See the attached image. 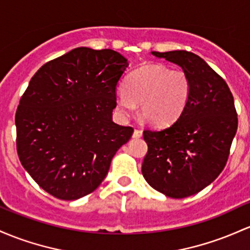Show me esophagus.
I'll list each match as a JSON object with an SVG mask.
<instances>
[{"instance_id":"obj_1","label":"esophagus","mask_w":250,"mask_h":250,"mask_svg":"<svg viewBox=\"0 0 250 250\" xmlns=\"http://www.w3.org/2000/svg\"><path fill=\"white\" fill-rule=\"evenodd\" d=\"M141 136H142V130H140V129L134 130V133H133L134 139H139V138H141Z\"/></svg>"}]
</instances>
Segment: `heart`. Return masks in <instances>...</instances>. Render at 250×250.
<instances>
[{
    "instance_id": "obj_1",
    "label": "heart",
    "mask_w": 250,
    "mask_h": 250,
    "mask_svg": "<svg viewBox=\"0 0 250 250\" xmlns=\"http://www.w3.org/2000/svg\"><path fill=\"white\" fill-rule=\"evenodd\" d=\"M190 96L191 81L183 70L147 65L128 77L115 96V108L125 120L140 103V114L148 125L164 127L183 114Z\"/></svg>"
}]
</instances>
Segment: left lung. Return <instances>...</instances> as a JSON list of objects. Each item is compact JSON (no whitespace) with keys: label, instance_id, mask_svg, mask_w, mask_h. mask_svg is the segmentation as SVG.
Returning a JSON list of instances; mask_svg holds the SVG:
<instances>
[{"label":"left lung","instance_id":"1","mask_svg":"<svg viewBox=\"0 0 250 250\" xmlns=\"http://www.w3.org/2000/svg\"><path fill=\"white\" fill-rule=\"evenodd\" d=\"M179 65L191 81L183 114L169 127L146 129L142 163L146 182L171 198H185L210 185L223 171L237 130L234 97L226 81L188 51L152 52Z\"/></svg>","mask_w":250,"mask_h":250}]
</instances>
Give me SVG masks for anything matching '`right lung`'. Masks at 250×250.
<instances>
[{
  "label": "right lung",
  "instance_id": "obj_1",
  "mask_svg": "<svg viewBox=\"0 0 250 250\" xmlns=\"http://www.w3.org/2000/svg\"><path fill=\"white\" fill-rule=\"evenodd\" d=\"M128 65L112 49L78 47L32 77L15 115L16 149L24 169L56 198L94 192L133 135L131 127L112 122Z\"/></svg>",
  "mask_w": 250,
  "mask_h": 250
}]
</instances>
